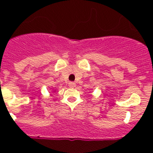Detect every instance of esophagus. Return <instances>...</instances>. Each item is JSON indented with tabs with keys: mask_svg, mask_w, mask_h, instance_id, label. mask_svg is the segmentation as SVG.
I'll use <instances>...</instances> for the list:
<instances>
[{
	"mask_svg": "<svg viewBox=\"0 0 153 153\" xmlns=\"http://www.w3.org/2000/svg\"><path fill=\"white\" fill-rule=\"evenodd\" d=\"M69 86H70V88H74L76 86V83L74 82H70L69 83Z\"/></svg>",
	"mask_w": 153,
	"mask_h": 153,
	"instance_id": "34e87169",
	"label": "esophagus"
}]
</instances>
